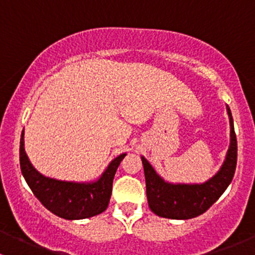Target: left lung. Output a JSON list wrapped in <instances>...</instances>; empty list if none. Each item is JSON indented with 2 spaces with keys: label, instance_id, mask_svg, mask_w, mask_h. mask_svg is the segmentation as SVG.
<instances>
[{
  "label": "left lung",
  "instance_id": "8db88e82",
  "mask_svg": "<svg viewBox=\"0 0 255 255\" xmlns=\"http://www.w3.org/2000/svg\"><path fill=\"white\" fill-rule=\"evenodd\" d=\"M230 118V146L220 170L201 184L169 182L164 180L142 156L145 175L146 199L155 215L170 220H189L197 217L212 206L232 181L237 165V138L232 113L226 106Z\"/></svg>",
  "mask_w": 255,
  "mask_h": 255
}]
</instances>
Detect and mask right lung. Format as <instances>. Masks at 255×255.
Returning a JSON list of instances; mask_svg holds the SVG:
<instances>
[{
  "instance_id": "add662e5",
  "label": "right lung",
  "mask_w": 255,
  "mask_h": 255,
  "mask_svg": "<svg viewBox=\"0 0 255 255\" xmlns=\"http://www.w3.org/2000/svg\"><path fill=\"white\" fill-rule=\"evenodd\" d=\"M126 155L122 153L116 156L97 179L66 181L40 174L25 153L24 129L20 137L19 161L23 177L43 206L64 220H84L106 210L111 199L113 177Z\"/></svg>"
}]
</instances>
